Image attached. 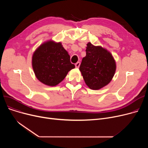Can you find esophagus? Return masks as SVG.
Returning a JSON list of instances; mask_svg holds the SVG:
<instances>
[{"label": "esophagus", "mask_w": 148, "mask_h": 148, "mask_svg": "<svg viewBox=\"0 0 148 148\" xmlns=\"http://www.w3.org/2000/svg\"><path fill=\"white\" fill-rule=\"evenodd\" d=\"M80 65V62H77V63L75 64V66L76 68H79Z\"/></svg>", "instance_id": "obj_1"}]
</instances>
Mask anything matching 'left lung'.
I'll return each mask as SVG.
<instances>
[{
	"mask_svg": "<svg viewBox=\"0 0 148 148\" xmlns=\"http://www.w3.org/2000/svg\"><path fill=\"white\" fill-rule=\"evenodd\" d=\"M86 51L79 69L87 86L98 90L111 82L116 71V62L112 54L101 46L88 42Z\"/></svg>",
	"mask_w": 148,
	"mask_h": 148,
	"instance_id": "1",
	"label": "left lung"
}]
</instances>
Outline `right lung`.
Here are the masks:
<instances>
[{
	"instance_id": "obj_1",
	"label": "right lung",
	"mask_w": 148,
	"mask_h": 148,
	"mask_svg": "<svg viewBox=\"0 0 148 148\" xmlns=\"http://www.w3.org/2000/svg\"><path fill=\"white\" fill-rule=\"evenodd\" d=\"M32 64L38 80L50 86H56L75 68L61 42L51 40L44 42L35 51Z\"/></svg>"
}]
</instances>
